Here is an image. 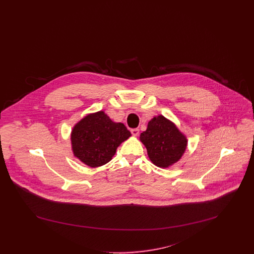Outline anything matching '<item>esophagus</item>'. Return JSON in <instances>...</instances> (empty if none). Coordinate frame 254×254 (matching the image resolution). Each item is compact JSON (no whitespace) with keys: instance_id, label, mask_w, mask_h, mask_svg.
Returning a JSON list of instances; mask_svg holds the SVG:
<instances>
[{"instance_id":"esophagus-1","label":"esophagus","mask_w":254,"mask_h":254,"mask_svg":"<svg viewBox=\"0 0 254 254\" xmlns=\"http://www.w3.org/2000/svg\"><path fill=\"white\" fill-rule=\"evenodd\" d=\"M131 133H132L133 136H138L139 129L138 128H133V129H131Z\"/></svg>"}]
</instances>
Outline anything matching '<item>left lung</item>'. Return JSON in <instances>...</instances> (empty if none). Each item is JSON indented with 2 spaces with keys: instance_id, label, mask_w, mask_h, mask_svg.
Returning a JSON list of instances; mask_svg holds the SVG:
<instances>
[{
  "instance_id": "8db88e82",
  "label": "left lung",
  "mask_w": 254,
  "mask_h": 254,
  "mask_svg": "<svg viewBox=\"0 0 254 254\" xmlns=\"http://www.w3.org/2000/svg\"><path fill=\"white\" fill-rule=\"evenodd\" d=\"M149 160L158 168L168 169L176 164L188 146V138L172 121L163 115L154 116L146 130L140 134Z\"/></svg>"
}]
</instances>
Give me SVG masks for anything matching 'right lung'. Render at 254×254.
Wrapping results in <instances>:
<instances>
[{"label":"right lung","mask_w":254,"mask_h":254,"mask_svg":"<svg viewBox=\"0 0 254 254\" xmlns=\"http://www.w3.org/2000/svg\"><path fill=\"white\" fill-rule=\"evenodd\" d=\"M130 136L123 123L112 121L105 111L89 113L73 127L70 133L73 155L90 168L104 166Z\"/></svg>","instance_id":"right-lung-1"}]
</instances>
